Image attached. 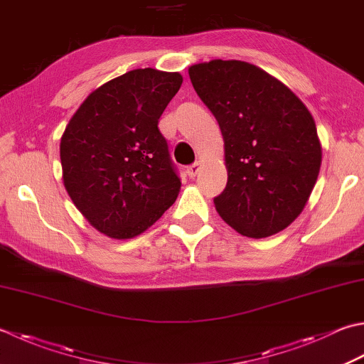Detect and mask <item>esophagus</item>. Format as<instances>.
<instances>
[{"label":"esophagus","instance_id":"34e87169","mask_svg":"<svg viewBox=\"0 0 364 364\" xmlns=\"http://www.w3.org/2000/svg\"><path fill=\"white\" fill-rule=\"evenodd\" d=\"M198 170H200V162H194L192 166L188 167V175L191 178H196L197 173H198Z\"/></svg>","mask_w":364,"mask_h":364}]
</instances>
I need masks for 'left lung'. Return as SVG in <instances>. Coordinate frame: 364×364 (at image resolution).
Segmentation results:
<instances>
[{"instance_id": "left-lung-1", "label": "left lung", "mask_w": 364, "mask_h": 364, "mask_svg": "<svg viewBox=\"0 0 364 364\" xmlns=\"http://www.w3.org/2000/svg\"><path fill=\"white\" fill-rule=\"evenodd\" d=\"M189 77L224 137L219 216L251 238L284 230L301 215L322 164L311 112L282 82L246 61L198 63Z\"/></svg>"}]
</instances>
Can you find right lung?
<instances>
[{
    "label": "right lung",
    "instance_id": "obj_1",
    "mask_svg": "<svg viewBox=\"0 0 364 364\" xmlns=\"http://www.w3.org/2000/svg\"><path fill=\"white\" fill-rule=\"evenodd\" d=\"M181 83L178 73L129 70L92 91L64 129V188L107 237H137L176 200L181 181L158 123Z\"/></svg>",
    "mask_w": 364,
    "mask_h": 364
}]
</instances>
